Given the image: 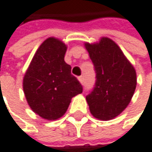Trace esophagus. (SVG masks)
Returning <instances> with one entry per match:
<instances>
[{
  "instance_id": "obj_1",
  "label": "esophagus",
  "mask_w": 152,
  "mask_h": 152,
  "mask_svg": "<svg viewBox=\"0 0 152 152\" xmlns=\"http://www.w3.org/2000/svg\"><path fill=\"white\" fill-rule=\"evenodd\" d=\"M78 80H79V81L80 82V84H83V76H80L79 78H78Z\"/></svg>"
}]
</instances>
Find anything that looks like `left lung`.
I'll return each mask as SVG.
<instances>
[{"mask_svg":"<svg viewBox=\"0 0 152 152\" xmlns=\"http://www.w3.org/2000/svg\"><path fill=\"white\" fill-rule=\"evenodd\" d=\"M94 64L96 83L86 97L91 115L99 120H110L129 105L137 85L134 67L120 47L110 38L85 43Z\"/></svg>","mask_w":152,"mask_h":152,"instance_id":"obj_1","label":"left lung"}]
</instances>
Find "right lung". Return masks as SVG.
Instances as JSON below:
<instances>
[{"label": "right lung", "mask_w": 152, "mask_h": 152, "mask_svg": "<svg viewBox=\"0 0 152 152\" xmlns=\"http://www.w3.org/2000/svg\"><path fill=\"white\" fill-rule=\"evenodd\" d=\"M66 50L63 41L48 37L37 50L23 78L28 106L49 121L62 117L72 99L82 92V86L64 62Z\"/></svg>", "instance_id": "1"}]
</instances>
